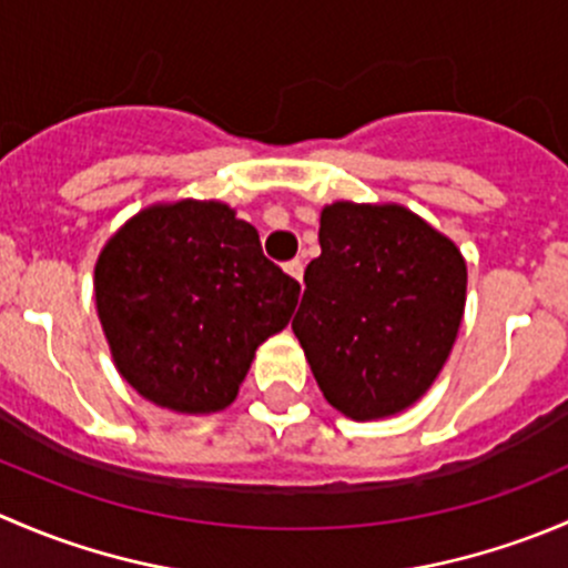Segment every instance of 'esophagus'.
I'll list each match as a JSON object with an SVG mask.
<instances>
[{"mask_svg":"<svg viewBox=\"0 0 568 568\" xmlns=\"http://www.w3.org/2000/svg\"><path fill=\"white\" fill-rule=\"evenodd\" d=\"M285 272H288L291 277H294L296 283L302 285V274H305V263H302V261H291V263H285Z\"/></svg>","mask_w":568,"mask_h":568,"instance_id":"1","label":"esophagus"}]
</instances>
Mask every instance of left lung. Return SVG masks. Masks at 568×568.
Masks as SVG:
<instances>
[{
	"label": "left lung",
	"instance_id": "left-lung-1",
	"mask_svg": "<svg viewBox=\"0 0 568 568\" xmlns=\"http://www.w3.org/2000/svg\"><path fill=\"white\" fill-rule=\"evenodd\" d=\"M318 244L294 335L337 412L390 417L434 385L454 348L467 263L448 236L395 203L326 205Z\"/></svg>",
	"mask_w": 568,
	"mask_h": 568
}]
</instances>
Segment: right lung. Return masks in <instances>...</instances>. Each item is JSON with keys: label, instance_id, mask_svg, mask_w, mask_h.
I'll return each instance as SVG.
<instances>
[{"label": "right lung", "instance_id": "1", "mask_svg": "<svg viewBox=\"0 0 568 568\" xmlns=\"http://www.w3.org/2000/svg\"><path fill=\"white\" fill-rule=\"evenodd\" d=\"M95 307L120 376L181 415L231 406L255 348L285 329L300 283L216 200L131 216L95 263Z\"/></svg>", "mask_w": 568, "mask_h": 568}]
</instances>
